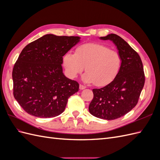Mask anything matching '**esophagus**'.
<instances>
[{
	"instance_id": "34e87169",
	"label": "esophagus",
	"mask_w": 160,
	"mask_h": 160,
	"mask_svg": "<svg viewBox=\"0 0 160 160\" xmlns=\"http://www.w3.org/2000/svg\"><path fill=\"white\" fill-rule=\"evenodd\" d=\"M85 88H86V86H85V85H81V84L79 85V89H80L81 90H83V89H85Z\"/></svg>"
}]
</instances>
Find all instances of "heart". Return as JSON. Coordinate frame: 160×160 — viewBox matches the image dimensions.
<instances>
[{
  "instance_id": "b5f03b06",
  "label": "heart",
  "mask_w": 160,
  "mask_h": 160,
  "mask_svg": "<svg viewBox=\"0 0 160 160\" xmlns=\"http://www.w3.org/2000/svg\"><path fill=\"white\" fill-rule=\"evenodd\" d=\"M66 73L74 79L85 69L83 81L105 86L113 81L122 65L119 53L100 43H86L77 48L75 54L68 52L62 57Z\"/></svg>"
}]
</instances>
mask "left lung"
I'll use <instances>...</instances> for the list:
<instances>
[{"instance_id": "1", "label": "left lung", "mask_w": 160, "mask_h": 160, "mask_svg": "<svg viewBox=\"0 0 160 160\" xmlns=\"http://www.w3.org/2000/svg\"><path fill=\"white\" fill-rule=\"evenodd\" d=\"M100 39L110 40L117 47L122 65L113 81L100 89H93V99L89 106L91 115L103 119L122 117L138 102L144 86L145 75L138 53L122 37L109 34Z\"/></svg>"}]
</instances>
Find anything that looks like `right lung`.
I'll use <instances>...</instances> for the list:
<instances>
[{"instance_id": "obj_1", "label": "right lung", "mask_w": 160, "mask_h": 160, "mask_svg": "<svg viewBox=\"0 0 160 160\" xmlns=\"http://www.w3.org/2000/svg\"><path fill=\"white\" fill-rule=\"evenodd\" d=\"M79 41V37L48 34L22 49L12 76L14 97L27 113L49 118L63 112L79 85L63 74L62 57Z\"/></svg>"}]
</instances>
